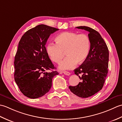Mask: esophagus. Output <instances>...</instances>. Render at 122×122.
Instances as JSON below:
<instances>
[{
  "label": "esophagus",
  "instance_id": "esophagus-1",
  "mask_svg": "<svg viewBox=\"0 0 122 122\" xmlns=\"http://www.w3.org/2000/svg\"><path fill=\"white\" fill-rule=\"evenodd\" d=\"M63 73L65 75H66V76H70L71 74L69 72H68V71H63Z\"/></svg>",
  "mask_w": 122,
  "mask_h": 122
}]
</instances>
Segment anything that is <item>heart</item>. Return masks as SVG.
Returning a JSON list of instances; mask_svg holds the SVG:
<instances>
[{"mask_svg":"<svg viewBox=\"0 0 122 122\" xmlns=\"http://www.w3.org/2000/svg\"><path fill=\"white\" fill-rule=\"evenodd\" d=\"M55 41L56 44L52 42L48 44L46 50L51 60L56 63L60 62L66 52L67 56L59 66L61 70L71 69L76 64H82L89 56L91 42L86 35L63 32L56 36Z\"/></svg>","mask_w":122,"mask_h":122,"instance_id":"obj_1","label":"heart"}]
</instances>
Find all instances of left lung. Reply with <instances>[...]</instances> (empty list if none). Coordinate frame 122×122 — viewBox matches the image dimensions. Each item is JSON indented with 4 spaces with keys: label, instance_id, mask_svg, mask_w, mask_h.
<instances>
[{
    "label": "left lung",
    "instance_id": "1",
    "mask_svg": "<svg viewBox=\"0 0 122 122\" xmlns=\"http://www.w3.org/2000/svg\"><path fill=\"white\" fill-rule=\"evenodd\" d=\"M76 28L89 32L91 46L86 60L74 70L81 82L76 86L69 87L77 97L86 98L100 91L104 85L108 73L109 52L107 44L97 31L86 26Z\"/></svg>",
    "mask_w": 122,
    "mask_h": 122
}]
</instances>
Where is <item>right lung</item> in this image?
Listing matches in <instances>:
<instances>
[{
	"label": "right lung",
	"mask_w": 122,
	"mask_h": 122,
	"mask_svg": "<svg viewBox=\"0 0 122 122\" xmlns=\"http://www.w3.org/2000/svg\"><path fill=\"white\" fill-rule=\"evenodd\" d=\"M58 30L45 25H38L25 32L19 41L15 57L14 78L25 97H42L51 89L53 77L59 74L52 71L55 67L45 46L50 35Z\"/></svg>",
	"instance_id": "add662e5"
}]
</instances>
